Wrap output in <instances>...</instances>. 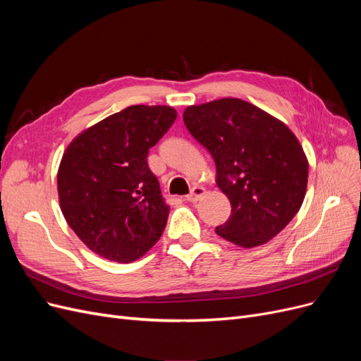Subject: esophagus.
I'll list each match as a JSON object with an SVG mask.
<instances>
[{"label":"esophagus","mask_w":361,"mask_h":361,"mask_svg":"<svg viewBox=\"0 0 361 361\" xmlns=\"http://www.w3.org/2000/svg\"><path fill=\"white\" fill-rule=\"evenodd\" d=\"M204 192H206V190L203 187H200V185H195V187H192V190L187 195V200L188 202H199L204 195Z\"/></svg>","instance_id":"34e87169"}]
</instances>
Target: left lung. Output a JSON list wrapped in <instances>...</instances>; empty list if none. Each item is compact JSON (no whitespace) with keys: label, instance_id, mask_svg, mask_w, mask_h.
<instances>
[{"label":"left lung","instance_id":"8db88e82","mask_svg":"<svg viewBox=\"0 0 361 361\" xmlns=\"http://www.w3.org/2000/svg\"><path fill=\"white\" fill-rule=\"evenodd\" d=\"M183 122L209 150L218 188L232 204L216 235L251 248L280 233L300 211L309 176L307 158L292 130L236 97L191 105Z\"/></svg>","mask_w":361,"mask_h":361}]
</instances>
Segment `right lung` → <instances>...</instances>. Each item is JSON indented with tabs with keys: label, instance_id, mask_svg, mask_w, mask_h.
I'll list each match as a JSON object with an SVG mask.
<instances>
[{
	"label": "right lung",
	"instance_id": "1",
	"mask_svg": "<svg viewBox=\"0 0 361 361\" xmlns=\"http://www.w3.org/2000/svg\"><path fill=\"white\" fill-rule=\"evenodd\" d=\"M176 116L166 105L128 106L82 130L64 152L57 174L61 212L96 255L129 264L158 243L170 206L147 154Z\"/></svg>",
	"mask_w": 361,
	"mask_h": 361
}]
</instances>
